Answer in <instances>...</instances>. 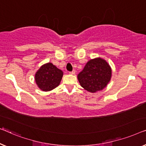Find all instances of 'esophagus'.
<instances>
[{
  "label": "esophagus",
  "instance_id": "1",
  "mask_svg": "<svg viewBox=\"0 0 146 146\" xmlns=\"http://www.w3.org/2000/svg\"><path fill=\"white\" fill-rule=\"evenodd\" d=\"M69 73L71 74V75H74V74L75 73V70H73L72 71H71V72H69Z\"/></svg>",
  "mask_w": 146,
  "mask_h": 146
}]
</instances>
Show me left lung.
I'll use <instances>...</instances> for the list:
<instances>
[{"instance_id": "left-lung-1", "label": "left lung", "mask_w": 146, "mask_h": 146, "mask_svg": "<svg viewBox=\"0 0 146 146\" xmlns=\"http://www.w3.org/2000/svg\"><path fill=\"white\" fill-rule=\"evenodd\" d=\"M112 70L104 59L97 57L87 63L77 75L80 85L90 93H96L105 88L111 79Z\"/></svg>"}]
</instances>
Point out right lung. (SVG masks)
<instances>
[{"label":"right lung","mask_w":146,"mask_h":146,"mask_svg":"<svg viewBox=\"0 0 146 146\" xmlns=\"http://www.w3.org/2000/svg\"><path fill=\"white\" fill-rule=\"evenodd\" d=\"M63 73L52 63L43 65L35 74V81L43 91H50L59 85Z\"/></svg>","instance_id":"right-lung-1"}]
</instances>
